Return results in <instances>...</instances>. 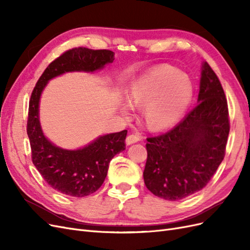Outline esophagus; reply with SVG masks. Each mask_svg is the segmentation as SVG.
Returning a JSON list of instances; mask_svg holds the SVG:
<instances>
[{
  "mask_svg": "<svg viewBox=\"0 0 250 250\" xmlns=\"http://www.w3.org/2000/svg\"><path fill=\"white\" fill-rule=\"evenodd\" d=\"M141 140H142V135L137 134V133H132V134L128 135V137L126 138V144L127 145H131V144L137 143Z\"/></svg>",
  "mask_w": 250,
  "mask_h": 250,
  "instance_id": "esophagus-1",
  "label": "esophagus"
}]
</instances>
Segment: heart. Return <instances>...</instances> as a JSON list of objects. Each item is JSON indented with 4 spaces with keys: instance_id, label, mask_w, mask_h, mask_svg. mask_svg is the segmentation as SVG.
<instances>
[{
    "instance_id": "heart-1",
    "label": "heart",
    "mask_w": 250,
    "mask_h": 250,
    "mask_svg": "<svg viewBox=\"0 0 250 250\" xmlns=\"http://www.w3.org/2000/svg\"><path fill=\"white\" fill-rule=\"evenodd\" d=\"M193 98V85L186 75L168 65L157 66L135 79L128 89L132 106L145 107L144 119L151 130H161L175 124L183 117ZM131 105L121 106L128 116Z\"/></svg>"
}]
</instances>
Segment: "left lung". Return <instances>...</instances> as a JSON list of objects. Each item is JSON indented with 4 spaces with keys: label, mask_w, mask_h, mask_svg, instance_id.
I'll list each match as a JSON object with an SVG mask.
<instances>
[{
    "label": "left lung",
    "mask_w": 250,
    "mask_h": 250,
    "mask_svg": "<svg viewBox=\"0 0 250 250\" xmlns=\"http://www.w3.org/2000/svg\"><path fill=\"white\" fill-rule=\"evenodd\" d=\"M197 102L170 131L147 138L144 181L157 197L176 201L197 193L223 161L229 133L228 101L208 62L202 64Z\"/></svg>",
    "instance_id": "8db88e82"
}]
</instances>
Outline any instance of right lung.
<instances>
[{"mask_svg": "<svg viewBox=\"0 0 250 250\" xmlns=\"http://www.w3.org/2000/svg\"><path fill=\"white\" fill-rule=\"evenodd\" d=\"M109 50L73 48L52 62L42 74L29 101L27 133L31 157L36 169L54 190L73 197H84L96 192L107 175L111 158L125 150L127 130L99 137L78 150L56 147L44 137L39 117L40 98L49 80L66 72H94L111 63Z\"/></svg>", "mask_w": 250, "mask_h": 250, "instance_id": "obj_1", "label": "right lung"}]
</instances>
